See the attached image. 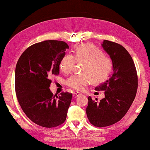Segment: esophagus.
Segmentation results:
<instances>
[{"mask_svg": "<svg viewBox=\"0 0 150 150\" xmlns=\"http://www.w3.org/2000/svg\"><path fill=\"white\" fill-rule=\"evenodd\" d=\"M79 95H80V93H73V98H77L78 96H79Z\"/></svg>", "mask_w": 150, "mask_h": 150, "instance_id": "obj_1", "label": "esophagus"}]
</instances>
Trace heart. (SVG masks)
Masks as SVG:
<instances>
[{
	"instance_id": "obj_1",
	"label": "heart",
	"mask_w": 150,
	"mask_h": 150,
	"mask_svg": "<svg viewBox=\"0 0 150 150\" xmlns=\"http://www.w3.org/2000/svg\"><path fill=\"white\" fill-rule=\"evenodd\" d=\"M76 62L84 63L82 67L83 74H74L69 77L66 85L76 91H82L89 83L91 79L93 83H102L107 79L112 68L109 57L103 51L91 44H82L76 47L74 55L66 54L61 59L59 68L64 74L72 71Z\"/></svg>"
}]
</instances>
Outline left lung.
I'll return each mask as SVG.
<instances>
[{
    "instance_id": "left-lung-1",
    "label": "left lung",
    "mask_w": 150,
    "mask_h": 150,
    "mask_svg": "<svg viewBox=\"0 0 150 150\" xmlns=\"http://www.w3.org/2000/svg\"><path fill=\"white\" fill-rule=\"evenodd\" d=\"M102 46L111 59L113 73L95 88L96 91H104L105 97L98 102L89 96L86 108L90 123L99 128L122 120L132 105L138 88L136 67L126 49L108 40H104Z\"/></svg>"
}]
</instances>
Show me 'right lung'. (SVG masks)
Returning a JSON list of instances; mask_svg holds the SVG:
<instances>
[{"instance_id":"obj_1","label":"right lung","mask_w":150,"mask_h":150,"mask_svg":"<svg viewBox=\"0 0 150 150\" xmlns=\"http://www.w3.org/2000/svg\"><path fill=\"white\" fill-rule=\"evenodd\" d=\"M68 45L63 41L37 43L22 53L15 71V89L18 102L26 115L39 126L54 128L66 120L71 93L53 95L50 79L59 74V63Z\"/></svg>"}]
</instances>
